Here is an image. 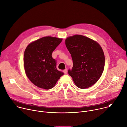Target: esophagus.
I'll list each match as a JSON object with an SVG mask.
<instances>
[{
	"instance_id": "1",
	"label": "esophagus",
	"mask_w": 127,
	"mask_h": 127,
	"mask_svg": "<svg viewBox=\"0 0 127 127\" xmlns=\"http://www.w3.org/2000/svg\"><path fill=\"white\" fill-rule=\"evenodd\" d=\"M67 72H68L67 69H65V70H63V72L64 73V74H67Z\"/></svg>"
}]
</instances>
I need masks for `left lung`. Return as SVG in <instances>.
<instances>
[{"mask_svg": "<svg viewBox=\"0 0 127 127\" xmlns=\"http://www.w3.org/2000/svg\"><path fill=\"white\" fill-rule=\"evenodd\" d=\"M65 44L73 61V67L68 72L75 85L85 89L95 84L101 77L104 67V55L100 46L79 34L67 38Z\"/></svg>", "mask_w": 127, "mask_h": 127, "instance_id": "1", "label": "left lung"}]
</instances>
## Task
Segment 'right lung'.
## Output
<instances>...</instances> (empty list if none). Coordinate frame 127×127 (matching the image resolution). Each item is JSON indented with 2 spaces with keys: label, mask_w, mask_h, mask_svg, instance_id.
<instances>
[{
  "label": "right lung",
  "mask_w": 127,
  "mask_h": 127,
  "mask_svg": "<svg viewBox=\"0 0 127 127\" xmlns=\"http://www.w3.org/2000/svg\"><path fill=\"white\" fill-rule=\"evenodd\" d=\"M62 41V39L48 36L31 43L26 48L24 55L25 70L35 86L51 89L64 74L57 70L56 61L52 56L53 52Z\"/></svg>",
  "instance_id": "obj_1"
}]
</instances>
